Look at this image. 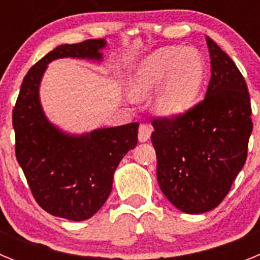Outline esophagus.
<instances>
[{"instance_id": "1", "label": "esophagus", "mask_w": 260, "mask_h": 260, "mask_svg": "<svg viewBox=\"0 0 260 260\" xmlns=\"http://www.w3.org/2000/svg\"><path fill=\"white\" fill-rule=\"evenodd\" d=\"M151 133H152V128L150 125L147 123H141L139 126V132H138V138H139V142H147L150 139Z\"/></svg>"}]
</instances>
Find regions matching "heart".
<instances>
[{"label":"heart","instance_id":"b5f03b06","mask_svg":"<svg viewBox=\"0 0 260 260\" xmlns=\"http://www.w3.org/2000/svg\"><path fill=\"white\" fill-rule=\"evenodd\" d=\"M203 75V61L194 48H162L142 62L128 83V91L138 99L160 83L153 100L155 109L164 116H178L192 104Z\"/></svg>","mask_w":260,"mask_h":260}]
</instances>
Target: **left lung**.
Returning a JSON list of instances; mask_svg holds the SVG:
<instances>
[{
  "label": "left lung",
  "mask_w": 260,
  "mask_h": 260,
  "mask_svg": "<svg viewBox=\"0 0 260 260\" xmlns=\"http://www.w3.org/2000/svg\"><path fill=\"white\" fill-rule=\"evenodd\" d=\"M206 41L211 79L203 100L183 114L152 119L158 186L185 213L221 203L245 165L252 132L246 82L233 59L212 39Z\"/></svg>",
  "instance_id": "8db88e82"
}]
</instances>
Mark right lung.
<instances>
[{
    "mask_svg": "<svg viewBox=\"0 0 260 260\" xmlns=\"http://www.w3.org/2000/svg\"><path fill=\"white\" fill-rule=\"evenodd\" d=\"M105 47L104 39L58 45L29 69L13 109L15 156L34 198L50 215L73 221L89 219L104 206L116 168L137 146L139 123L66 134L44 114L39 87L53 59L102 61Z\"/></svg>",
    "mask_w": 260,
    "mask_h": 260,
    "instance_id": "add662e5",
    "label": "right lung"
}]
</instances>
